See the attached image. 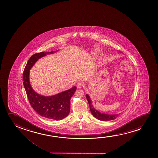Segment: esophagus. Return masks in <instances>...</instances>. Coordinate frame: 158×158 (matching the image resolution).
Masks as SVG:
<instances>
[{
    "label": "esophagus",
    "instance_id": "obj_1",
    "mask_svg": "<svg viewBox=\"0 0 158 158\" xmlns=\"http://www.w3.org/2000/svg\"><path fill=\"white\" fill-rule=\"evenodd\" d=\"M83 86H84V84H83L82 82H78V83L77 84V87L78 89H81V88H82Z\"/></svg>",
    "mask_w": 158,
    "mask_h": 158
}]
</instances>
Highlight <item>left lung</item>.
<instances>
[{
	"mask_svg": "<svg viewBox=\"0 0 158 158\" xmlns=\"http://www.w3.org/2000/svg\"><path fill=\"white\" fill-rule=\"evenodd\" d=\"M86 98L87 101H88V102H89V108H90V110H91L92 114L93 115L95 118H97L98 120H101V121H110V120H114L119 115L118 114H106V113L100 112L99 111L97 110L95 108H94L93 105L92 104V100H91V98H90V97L88 94H86Z\"/></svg>",
	"mask_w": 158,
	"mask_h": 158,
	"instance_id": "1",
	"label": "left lung"
}]
</instances>
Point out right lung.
I'll use <instances>...</instances> for the list:
<instances>
[{
  "instance_id": "right-lung-1",
  "label": "right lung",
  "mask_w": 158,
  "mask_h": 158,
  "mask_svg": "<svg viewBox=\"0 0 158 158\" xmlns=\"http://www.w3.org/2000/svg\"><path fill=\"white\" fill-rule=\"evenodd\" d=\"M58 51L40 52L33 54L28 59L24 69L23 79L28 100L34 110L41 117L46 119L60 120L67 117L70 112V100L76 92L77 87L71 89L56 95L44 96L35 92L30 82V70L38 59L47 54H53Z\"/></svg>"
}]
</instances>
